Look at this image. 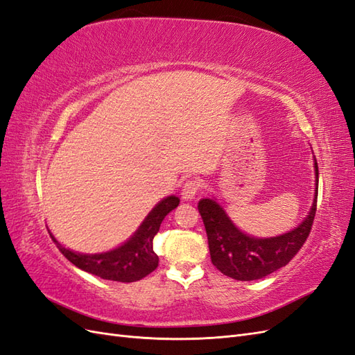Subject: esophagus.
Returning a JSON list of instances; mask_svg holds the SVG:
<instances>
[{"instance_id": "obj_1", "label": "esophagus", "mask_w": 355, "mask_h": 355, "mask_svg": "<svg viewBox=\"0 0 355 355\" xmlns=\"http://www.w3.org/2000/svg\"><path fill=\"white\" fill-rule=\"evenodd\" d=\"M199 189H201V183H199L198 180L186 181V183L183 184V189H181V198H183L184 201H192V199L196 196Z\"/></svg>"}]
</instances>
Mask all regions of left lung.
Masks as SVG:
<instances>
[{"mask_svg":"<svg viewBox=\"0 0 355 355\" xmlns=\"http://www.w3.org/2000/svg\"><path fill=\"white\" fill-rule=\"evenodd\" d=\"M313 162L315 195L311 211L294 230L276 237L259 239L243 232L216 199L204 198L199 201L198 210L207 231L211 262L217 270L235 280H257L285 267L297 255L309 237L316 213L318 163L315 157Z\"/></svg>","mask_w":355,"mask_h":355,"instance_id":"obj_1","label":"left lung"}]
</instances>
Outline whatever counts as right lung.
<instances>
[{
  "label": "right lung",
  "mask_w": 355,
  "mask_h": 355,
  "mask_svg": "<svg viewBox=\"0 0 355 355\" xmlns=\"http://www.w3.org/2000/svg\"><path fill=\"white\" fill-rule=\"evenodd\" d=\"M178 204L180 199L174 195L163 198L129 240L107 252L79 253L62 246L52 234L51 239L62 255L78 268L106 280L129 284V282L141 280L157 268L159 257L153 250V239L156 237L166 214L177 208Z\"/></svg>",
  "instance_id": "obj_1"
}]
</instances>
